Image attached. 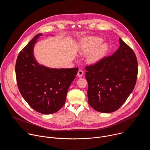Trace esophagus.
<instances>
[{"mask_svg": "<svg viewBox=\"0 0 150 150\" xmlns=\"http://www.w3.org/2000/svg\"><path fill=\"white\" fill-rule=\"evenodd\" d=\"M83 75V71L82 70H81V69H79V70L78 71V74H77L78 76H79V77H82Z\"/></svg>", "mask_w": 150, "mask_h": 150, "instance_id": "obj_1", "label": "esophagus"}]
</instances>
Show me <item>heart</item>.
I'll return each instance as SVG.
<instances>
[{"label":"heart","instance_id":"b5f03b06","mask_svg":"<svg viewBox=\"0 0 150 150\" xmlns=\"http://www.w3.org/2000/svg\"><path fill=\"white\" fill-rule=\"evenodd\" d=\"M103 42V40L100 37H89L85 38L82 42L81 52L83 54H89L95 50L93 52L91 53L88 57V60L91 63H95L100 61L105 55L108 50V46L104 44L98 47ZM98 49H97L96 48Z\"/></svg>","mask_w":150,"mask_h":150}]
</instances>
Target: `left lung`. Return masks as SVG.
I'll list each match as a JSON object with an SVG mask.
<instances>
[{
    "instance_id": "obj_1",
    "label": "left lung",
    "mask_w": 150,
    "mask_h": 150,
    "mask_svg": "<svg viewBox=\"0 0 150 150\" xmlns=\"http://www.w3.org/2000/svg\"><path fill=\"white\" fill-rule=\"evenodd\" d=\"M113 55L85 67L89 104L96 111L118 110L132 92L138 75V61L133 50L120 38Z\"/></svg>"
}]
</instances>
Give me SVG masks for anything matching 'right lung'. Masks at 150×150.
Here are the masks:
<instances>
[{
    "label": "right lung",
    "mask_w": 150,
    "mask_h": 150,
    "mask_svg": "<svg viewBox=\"0 0 150 150\" xmlns=\"http://www.w3.org/2000/svg\"><path fill=\"white\" fill-rule=\"evenodd\" d=\"M41 35H35L19 52L15 65L16 78L21 94L31 108L42 114H52L65 104L78 68L57 69L39 65L33 50L37 39Z\"/></svg>",
    "instance_id": "add662e5"
}]
</instances>
